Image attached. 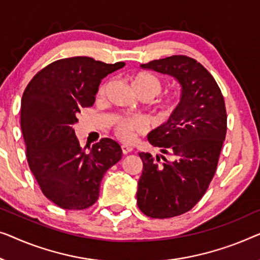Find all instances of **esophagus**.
I'll return each instance as SVG.
<instances>
[{"instance_id":"esophagus-1","label":"esophagus","mask_w":260,"mask_h":260,"mask_svg":"<svg viewBox=\"0 0 260 260\" xmlns=\"http://www.w3.org/2000/svg\"><path fill=\"white\" fill-rule=\"evenodd\" d=\"M121 151L122 154H128V153L133 151V147H131L128 145H121Z\"/></svg>"}]
</instances>
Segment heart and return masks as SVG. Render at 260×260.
<instances>
[{
  "label": "heart",
  "mask_w": 260,
  "mask_h": 260,
  "mask_svg": "<svg viewBox=\"0 0 260 260\" xmlns=\"http://www.w3.org/2000/svg\"><path fill=\"white\" fill-rule=\"evenodd\" d=\"M108 83L100 87V94H104ZM131 86L138 96L148 98L149 100L158 96L162 90V85L158 78L148 73H140L135 75L131 81ZM177 109L174 101H166L160 106V111L164 118L170 116ZM145 129V121L137 116H120L115 120L114 132L115 135L122 141L133 140L135 134L141 133Z\"/></svg>",
  "instance_id": "heart-1"
}]
</instances>
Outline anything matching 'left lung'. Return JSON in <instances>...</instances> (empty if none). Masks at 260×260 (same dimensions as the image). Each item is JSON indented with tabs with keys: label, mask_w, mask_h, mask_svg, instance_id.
<instances>
[{
	"label": "left lung",
	"mask_w": 260,
	"mask_h": 260,
	"mask_svg": "<svg viewBox=\"0 0 260 260\" xmlns=\"http://www.w3.org/2000/svg\"><path fill=\"white\" fill-rule=\"evenodd\" d=\"M140 67L172 76L181 95L167 121L147 135L149 144L172 159L156 154L155 160L149 153H139L142 173L137 203L147 217H177L203 198L217 170L228 126L224 98L213 76L194 58L173 55Z\"/></svg>",
	"instance_id": "obj_1"
}]
</instances>
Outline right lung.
Wrapping results in <instances>:
<instances>
[{"mask_svg":"<svg viewBox=\"0 0 260 260\" xmlns=\"http://www.w3.org/2000/svg\"><path fill=\"white\" fill-rule=\"evenodd\" d=\"M123 66L87 56L62 58L40 71L24 90L21 129L29 168L46 198L58 207L92 206L105 173L121 159V147L109 138L86 152L73 126L80 109L93 106L101 80Z\"/></svg>","mask_w":260,"mask_h":260,"instance_id":"obj_1","label":"right lung"}]
</instances>
